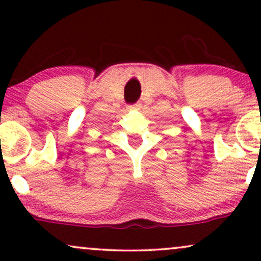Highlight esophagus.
Returning <instances> with one entry per match:
<instances>
[{"label": "esophagus", "instance_id": "34e87169", "mask_svg": "<svg viewBox=\"0 0 261 261\" xmlns=\"http://www.w3.org/2000/svg\"><path fill=\"white\" fill-rule=\"evenodd\" d=\"M140 107H141V104L137 103V104H135V106H130V107H128V109H139Z\"/></svg>", "mask_w": 261, "mask_h": 261}]
</instances>
